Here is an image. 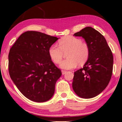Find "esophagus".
<instances>
[{
    "instance_id": "34e87169",
    "label": "esophagus",
    "mask_w": 122,
    "mask_h": 122,
    "mask_svg": "<svg viewBox=\"0 0 122 122\" xmlns=\"http://www.w3.org/2000/svg\"><path fill=\"white\" fill-rule=\"evenodd\" d=\"M66 72H67V71H66L61 70V73H62V75H64Z\"/></svg>"
}]
</instances>
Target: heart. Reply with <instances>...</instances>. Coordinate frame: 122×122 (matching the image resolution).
Instances as JSON below:
<instances>
[{
	"instance_id": "heart-1",
	"label": "heart",
	"mask_w": 122,
	"mask_h": 122,
	"mask_svg": "<svg viewBox=\"0 0 122 122\" xmlns=\"http://www.w3.org/2000/svg\"><path fill=\"white\" fill-rule=\"evenodd\" d=\"M59 47L53 45L49 49L50 58L54 63L59 64L66 53L67 59L60 64V67L65 70L75 68L79 64L82 66L87 61L89 55V48L86 43L80 38L73 36H67L58 42Z\"/></svg>"
}]
</instances>
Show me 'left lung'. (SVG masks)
<instances>
[{"label":"left lung","instance_id":"left-lung-1","mask_svg":"<svg viewBox=\"0 0 122 122\" xmlns=\"http://www.w3.org/2000/svg\"><path fill=\"white\" fill-rule=\"evenodd\" d=\"M75 36L82 37L89 48L88 61L74 72L72 88L79 97L91 98L109 84L113 68V55L105 37L92 27H86Z\"/></svg>","mask_w":122,"mask_h":122}]
</instances>
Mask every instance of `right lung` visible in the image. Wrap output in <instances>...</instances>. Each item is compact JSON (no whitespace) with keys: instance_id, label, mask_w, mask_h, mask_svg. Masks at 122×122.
Returning a JSON list of instances; mask_svg holds the SVG:
<instances>
[{"instance_id":"add662e5","label":"right lung","mask_w":122,"mask_h":122,"mask_svg":"<svg viewBox=\"0 0 122 122\" xmlns=\"http://www.w3.org/2000/svg\"><path fill=\"white\" fill-rule=\"evenodd\" d=\"M58 40L36 31L22 33L8 55L10 77L20 92L32 101L43 102L53 96L61 72L49 55V49Z\"/></svg>"}]
</instances>
